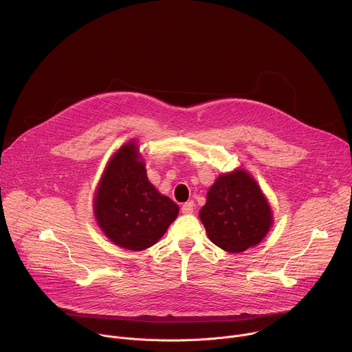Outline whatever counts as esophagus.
<instances>
[{
	"instance_id": "esophagus-1",
	"label": "esophagus",
	"mask_w": 352,
	"mask_h": 352,
	"mask_svg": "<svg viewBox=\"0 0 352 352\" xmlns=\"http://www.w3.org/2000/svg\"><path fill=\"white\" fill-rule=\"evenodd\" d=\"M193 209H195V204L193 202H186L182 205L181 210L184 214H192L193 213Z\"/></svg>"
}]
</instances>
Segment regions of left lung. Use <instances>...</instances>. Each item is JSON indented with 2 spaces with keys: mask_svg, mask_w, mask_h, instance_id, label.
<instances>
[{
  "mask_svg": "<svg viewBox=\"0 0 352 352\" xmlns=\"http://www.w3.org/2000/svg\"><path fill=\"white\" fill-rule=\"evenodd\" d=\"M199 216L210 241L231 254L258 245L273 221L262 190L242 170L217 178Z\"/></svg>",
  "mask_w": 352,
  "mask_h": 352,
  "instance_id": "1",
  "label": "left lung"
}]
</instances>
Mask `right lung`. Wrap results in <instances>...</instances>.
<instances>
[{"label": "right lung", "instance_id": "add662e5", "mask_svg": "<svg viewBox=\"0 0 352 352\" xmlns=\"http://www.w3.org/2000/svg\"><path fill=\"white\" fill-rule=\"evenodd\" d=\"M178 205L148 182L133 142L109 163L94 197V213L118 246L143 250L155 245L178 216Z\"/></svg>", "mask_w": 352, "mask_h": 352}]
</instances>
